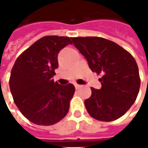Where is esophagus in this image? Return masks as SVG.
<instances>
[{"mask_svg": "<svg viewBox=\"0 0 148 148\" xmlns=\"http://www.w3.org/2000/svg\"><path fill=\"white\" fill-rule=\"evenodd\" d=\"M74 86H75V88H76L77 90H78V89H79V88L82 87L81 86H79V85H77V84H75V85H74Z\"/></svg>", "mask_w": 148, "mask_h": 148, "instance_id": "34e87169", "label": "esophagus"}]
</instances>
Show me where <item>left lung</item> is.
<instances>
[{"label":"left lung","mask_w":148,"mask_h":148,"mask_svg":"<svg viewBox=\"0 0 148 148\" xmlns=\"http://www.w3.org/2000/svg\"><path fill=\"white\" fill-rule=\"evenodd\" d=\"M72 40L91 71L102 74L101 89L91 88V96L85 101L89 114L106 122L120 118L139 92L141 80L136 60L126 50L104 38L75 37Z\"/></svg>","instance_id":"8db88e82"}]
</instances>
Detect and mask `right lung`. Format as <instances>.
Segmentation results:
<instances>
[{
    "instance_id": "right-lung-1",
    "label": "right lung",
    "mask_w": 148,
    "mask_h": 148,
    "mask_svg": "<svg viewBox=\"0 0 148 148\" xmlns=\"http://www.w3.org/2000/svg\"><path fill=\"white\" fill-rule=\"evenodd\" d=\"M69 44H72L69 37H42L13 65L9 80L11 93L21 113L34 124L54 125L69 112L74 85L62 86L52 79L58 68V53Z\"/></svg>"
}]
</instances>
